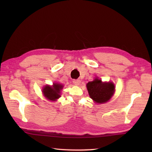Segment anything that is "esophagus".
I'll use <instances>...</instances> for the list:
<instances>
[{
	"mask_svg": "<svg viewBox=\"0 0 152 152\" xmlns=\"http://www.w3.org/2000/svg\"><path fill=\"white\" fill-rule=\"evenodd\" d=\"M73 83H74V84L75 85H76V86H78V85H80V80H73Z\"/></svg>",
	"mask_w": 152,
	"mask_h": 152,
	"instance_id": "34e87169",
	"label": "esophagus"
}]
</instances>
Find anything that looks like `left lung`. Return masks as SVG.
I'll use <instances>...</instances> for the list:
<instances>
[{"label":"left lung","instance_id":"1","mask_svg":"<svg viewBox=\"0 0 152 152\" xmlns=\"http://www.w3.org/2000/svg\"><path fill=\"white\" fill-rule=\"evenodd\" d=\"M87 88L90 97L98 103H104L109 101L115 91L114 83H102L101 80L98 79L88 82Z\"/></svg>","mask_w":152,"mask_h":152}]
</instances>
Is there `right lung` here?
<instances>
[{
	"instance_id": "obj_1",
	"label": "right lung",
	"mask_w": 152,
	"mask_h": 152,
	"mask_svg": "<svg viewBox=\"0 0 152 152\" xmlns=\"http://www.w3.org/2000/svg\"><path fill=\"white\" fill-rule=\"evenodd\" d=\"M63 88V86L58 83H54L51 87L50 86H45L42 92L44 95L50 101H56V99L60 97V91Z\"/></svg>"
}]
</instances>
